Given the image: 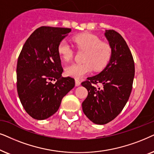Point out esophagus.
<instances>
[{"instance_id": "obj_1", "label": "esophagus", "mask_w": 154, "mask_h": 154, "mask_svg": "<svg viewBox=\"0 0 154 154\" xmlns=\"http://www.w3.org/2000/svg\"><path fill=\"white\" fill-rule=\"evenodd\" d=\"M80 85H81L80 81H79V79H75V86H76V87H78V86H79Z\"/></svg>"}]
</instances>
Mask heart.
<instances>
[{
  "instance_id": "1",
  "label": "heart",
  "mask_w": 154,
  "mask_h": 154,
  "mask_svg": "<svg viewBox=\"0 0 154 154\" xmlns=\"http://www.w3.org/2000/svg\"><path fill=\"white\" fill-rule=\"evenodd\" d=\"M72 42L77 48L86 51L83 63H72L65 68V75L75 78H81L94 69L101 71L109 62L111 57V48L109 45L101 42L99 38L84 33L72 37ZM58 51L64 61H69L72 58V50L68 43L62 41L58 45Z\"/></svg>"
}]
</instances>
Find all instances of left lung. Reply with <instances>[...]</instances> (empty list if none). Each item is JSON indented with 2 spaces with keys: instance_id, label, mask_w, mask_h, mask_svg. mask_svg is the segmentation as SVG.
<instances>
[{
  "instance_id": "left-lung-1",
  "label": "left lung",
  "mask_w": 154,
  "mask_h": 154,
  "mask_svg": "<svg viewBox=\"0 0 154 154\" xmlns=\"http://www.w3.org/2000/svg\"><path fill=\"white\" fill-rule=\"evenodd\" d=\"M104 35L111 48V57L105 68L82 83L88 91L82 103L86 116L97 125H105L120 114L130 97L134 77V63L122 36L114 30ZM101 83V89L92 83Z\"/></svg>"
}]
</instances>
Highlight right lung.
<instances>
[{
    "instance_id": "obj_1",
    "label": "right lung",
    "mask_w": 154,
    "mask_h": 154,
    "mask_svg": "<svg viewBox=\"0 0 154 154\" xmlns=\"http://www.w3.org/2000/svg\"><path fill=\"white\" fill-rule=\"evenodd\" d=\"M71 29L41 26L26 41L17 65V89L26 112L45 120L58 111L63 98L75 87V79L62 77L58 45ZM57 80L55 84L51 81Z\"/></svg>"
}]
</instances>
